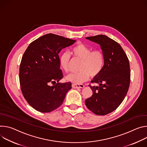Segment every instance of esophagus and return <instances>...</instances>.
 <instances>
[{"label":"esophagus","mask_w":147,"mask_h":147,"mask_svg":"<svg viewBox=\"0 0 147 147\" xmlns=\"http://www.w3.org/2000/svg\"><path fill=\"white\" fill-rule=\"evenodd\" d=\"M72 87L74 89H77V88H84L85 86L82 84H80V85H76V84H72Z\"/></svg>","instance_id":"34e87169"}]
</instances>
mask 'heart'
I'll return each instance as SVG.
<instances>
[{"label": "heart", "mask_w": 147, "mask_h": 147, "mask_svg": "<svg viewBox=\"0 0 147 147\" xmlns=\"http://www.w3.org/2000/svg\"><path fill=\"white\" fill-rule=\"evenodd\" d=\"M71 54L82 62L80 67V72L71 74L66 77L69 82L74 84H81L88 80L90 76L95 77L102 71L104 65V57L101 51H92L85 45L79 43L72 48ZM71 59V55L68 53H64L60 57V65L66 72L69 71Z\"/></svg>", "instance_id": "obj_1"}]
</instances>
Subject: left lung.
Returning a JSON list of instances; mask_svg holds the SVG:
<instances>
[{
  "label": "left lung",
  "instance_id": "8db88e82",
  "mask_svg": "<svg viewBox=\"0 0 147 147\" xmlns=\"http://www.w3.org/2000/svg\"><path fill=\"white\" fill-rule=\"evenodd\" d=\"M100 45L104 57L100 73L94 77L90 86L93 94L85 100L86 107L97 115L103 116L115 110L125 97L130 82L128 59L121 45L105 35L86 37Z\"/></svg>",
  "mask_w": 147,
  "mask_h": 147
}]
</instances>
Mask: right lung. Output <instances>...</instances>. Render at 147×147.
Instances as JSON below:
<instances>
[{"instance_id": "1", "label": "right lung", "mask_w": 147, "mask_h": 147, "mask_svg": "<svg viewBox=\"0 0 147 147\" xmlns=\"http://www.w3.org/2000/svg\"><path fill=\"white\" fill-rule=\"evenodd\" d=\"M75 42L47 34L32 41L26 49L20 65V84L25 99L36 110L48 113L57 109L72 88L70 82H59L63 74L58 54Z\"/></svg>"}]
</instances>
